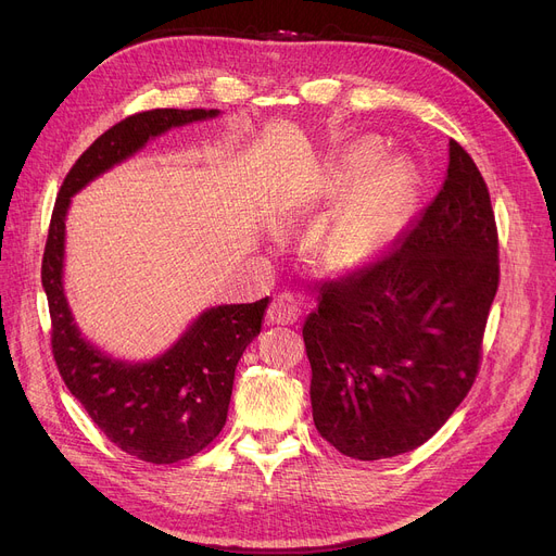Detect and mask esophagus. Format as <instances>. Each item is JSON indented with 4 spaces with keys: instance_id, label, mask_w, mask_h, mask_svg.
Wrapping results in <instances>:
<instances>
[{
    "instance_id": "obj_1",
    "label": "esophagus",
    "mask_w": 556,
    "mask_h": 556,
    "mask_svg": "<svg viewBox=\"0 0 556 556\" xmlns=\"http://www.w3.org/2000/svg\"><path fill=\"white\" fill-rule=\"evenodd\" d=\"M302 315L300 300L290 293H281L268 306V319L273 325H295Z\"/></svg>"
}]
</instances>
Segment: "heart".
<instances>
[{
    "mask_svg": "<svg viewBox=\"0 0 556 556\" xmlns=\"http://www.w3.org/2000/svg\"><path fill=\"white\" fill-rule=\"evenodd\" d=\"M319 198H346L327 233L325 254L333 268H358L399 237L410 216L417 180L401 157H386L383 146L363 137L325 173Z\"/></svg>",
    "mask_w": 556,
    "mask_h": 556,
    "instance_id": "heart-1",
    "label": "heart"
}]
</instances>
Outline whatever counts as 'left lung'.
<instances>
[{"instance_id":"8db88e82","label":"left lung","mask_w":556,"mask_h":556,"mask_svg":"<svg viewBox=\"0 0 556 556\" xmlns=\"http://www.w3.org/2000/svg\"><path fill=\"white\" fill-rule=\"evenodd\" d=\"M498 275L489 189L451 139L440 193L394 250L319 288L302 329L317 432L365 462L428 442L476 381Z\"/></svg>"}]
</instances>
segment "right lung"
<instances>
[{"label": "right lung", "instance_id": "right-lung-1", "mask_svg": "<svg viewBox=\"0 0 556 556\" xmlns=\"http://www.w3.org/2000/svg\"><path fill=\"white\" fill-rule=\"evenodd\" d=\"M220 110H149L105 130L61 187L42 256V288L51 313L53 358L67 390L108 440L128 455L173 464L210 446L223 430L233 371L261 333L270 298L204 308L164 354L151 361L114 358L87 340L67 304L65 220L72 198L112 166L126 162L170 128L214 119Z\"/></svg>", "mask_w": 556, "mask_h": 556}]
</instances>
